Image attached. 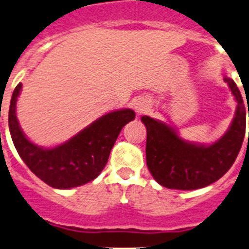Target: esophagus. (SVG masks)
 <instances>
[{
    "label": "esophagus",
    "instance_id": "esophagus-1",
    "mask_svg": "<svg viewBox=\"0 0 249 249\" xmlns=\"http://www.w3.org/2000/svg\"><path fill=\"white\" fill-rule=\"evenodd\" d=\"M150 109V102L146 99H138L134 103V110L138 115L145 114Z\"/></svg>",
    "mask_w": 249,
    "mask_h": 249
}]
</instances>
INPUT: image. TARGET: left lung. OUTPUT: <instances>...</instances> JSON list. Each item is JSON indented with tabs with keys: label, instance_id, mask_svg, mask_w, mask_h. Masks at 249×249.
<instances>
[{
	"label": "left lung",
	"instance_id": "obj_1",
	"mask_svg": "<svg viewBox=\"0 0 249 249\" xmlns=\"http://www.w3.org/2000/svg\"><path fill=\"white\" fill-rule=\"evenodd\" d=\"M224 81L230 87L237 107L228 132L213 144L185 142L171 125L149 116L142 117L146 127L147 168L155 180L164 188L177 190L205 188L220 179L235 162L245 139L249 109L247 111L245 107L236 83L226 76Z\"/></svg>",
	"mask_w": 249,
	"mask_h": 249
}]
</instances>
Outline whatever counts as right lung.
I'll use <instances>...</instances> for the list:
<instances>
[{
  "label": "right lung",
  "mask_w": 249,
  "mask_h": 249,
  "mask_svg": "<svg viewBox=\"0 0 249 249\" xmlns=\"http://www.w3.org/2000/svg\"><path fill=\"white\" fill-rule=\"evenodd\" d=\"M21 83L14 89L9 105L8 124L19 156L42 181L55 189H71L97 178L104 169L110 151L124 124L133 121L130 109L104 115L64 144L44 149L24 135L16 115Z\"/></svg>",
  "instance_id": "obj_1"
}]
</instances>
